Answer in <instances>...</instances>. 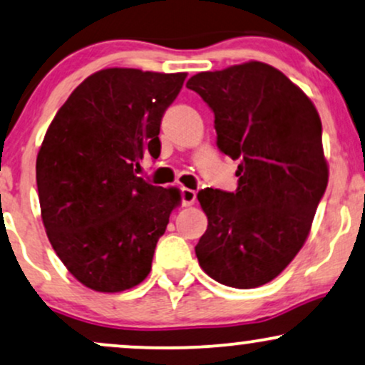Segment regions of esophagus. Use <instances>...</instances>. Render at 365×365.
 <instances>
[{"label": "esophagus", "instance_id": "34e87169", "mask_svg": "<svg viewBox=\"0 0 365 365\" xmlns=\"http://www.w3.org/2000/svg\"><path fill=\"white\" fill-rule=\"evenodd\" d=\"M180 195H182V204L185 205V207L194 204L195 199H197V192L192 190V188H185V187L180 190Z\"/></svg>", "mask_w": 365, "mask_h": 365}]
</instances>
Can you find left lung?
I'll return each mask as SVG.
<instances>
[{"label": "left lung", "instance_id": "1", "mask_svg": "<svg viewBox=\"0 0 365 365\" xmlns=\"http://www.w3.org/2000/svg\"><path fill=\"white\" fill-rule=\"evenodd\" d=\"M187 88L212 108L219 149L240 160L236 192L197 195L209 221L195 247L199 265L219 284L260 287L299 253L327 190L318 110L260 61L197 73Z\"/></svg>", "mask_w": 365, "mask_h": 365}]
</instances>
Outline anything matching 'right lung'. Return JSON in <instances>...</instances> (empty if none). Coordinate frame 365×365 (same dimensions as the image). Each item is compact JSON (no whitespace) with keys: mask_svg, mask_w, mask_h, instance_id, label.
<instances>
[{"mask_svg":"<svg viewBox=\"0 0 365 365\" xmlns=\"http://www.w3.org/2000/svg\"><path fill=\"white\" fill-rule=\"evenodd\" d=\"M187 73L108 68L88 76L52 118L37 155L42 222L78 282L122 292L148 277L177 188L135 175L160 156L161 117Z\"/></svg>","mask_w":365,"mask_h":365,"instance_id":"right-lung-1","label":"right lung"}]
</instances>
